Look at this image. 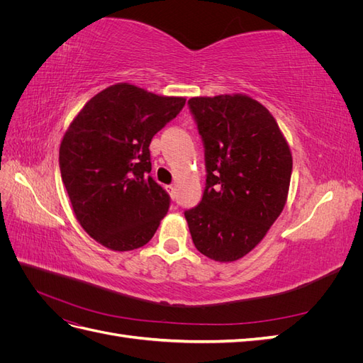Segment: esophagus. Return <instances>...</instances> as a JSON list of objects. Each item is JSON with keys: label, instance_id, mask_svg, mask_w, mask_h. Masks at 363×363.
I'll return each mask as SVG.
<instances>
[{"label": "esophagus", "instance_id": "34e87169", "mask_svg": "<svg viewBox=\"0 0 363 363\" xmlns=\"http://www.w3.org/2000/svg\"><path fill=\"white\" fill-rule=\"evenodd\" d=\"M164 189H167V192L171 195V199H175V188L172 184H168V186H164Z\"/></svg>", "mask_w": 363, "mask_h": 363}]
</instances>
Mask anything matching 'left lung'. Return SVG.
Here are the masks:
<instances>
[{"mask_svg":"<svg viewBox=\"0 0 363 363\" xmlns=\"http://www.w3.org/2000/svg\"><path fill=\"white\" fill-rule=\"evenodd\" d=\"M204 145L206 188L184 211L201 255L235 262L265 238L286 204L292 155L277 121L248 95L188 101Z\"/></svg>","mask_w":363,"mask_h":363,"instance_id":"left-lung-1","label":"left lung"}]
</instances>
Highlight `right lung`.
Here are the masks:
<instances>
[{
    "mask_svg": "<svg viewBox=\"0 0 363 363\" xmlns=\"http://www.w3.org/2000/svg\"><path fill=\"white\" fill-rule=\"evenodd\" d=\"M183 96H162L128 83L92 96L65 133L59 164L77 221L113 251L144 247L169 208L152 180L150 144L180 113Z\"/></svg>",
    "mask_w": 363,
    "mask_h": 363,
    "instance_id": "obj_1",
    "label": "right lung"
}]
</instances>
